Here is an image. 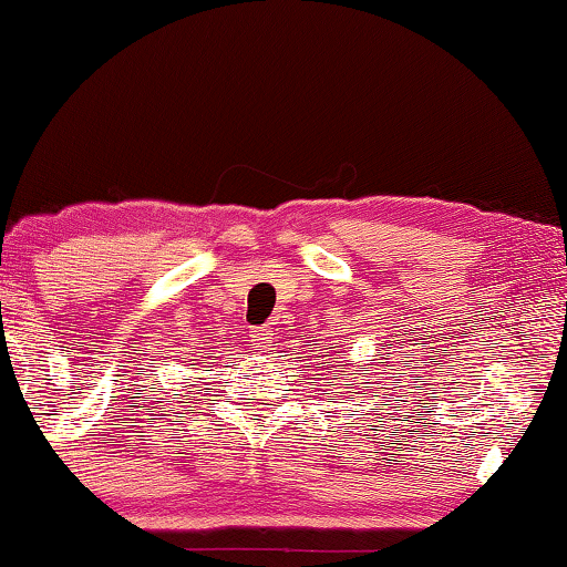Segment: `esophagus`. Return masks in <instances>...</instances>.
I'll use <instances>...</instances> for the list:
<instances>
[{
  "label": "esophagus",
  "mask_w": 567,
  "mask_h": 567,
  "mask_svg": "<svg viewBox=\"0 0 567 567\" xmlns=\"http://www.w3.org/2000/svg\"><path fill=\"white\" fill-rule=\"evenodd\" d=\"M252 344H256V350L266 352L274 344V330L270 327H260V330L252 332Z\"/></svg>",
  "instance_id": "1"
}]
</instances>
